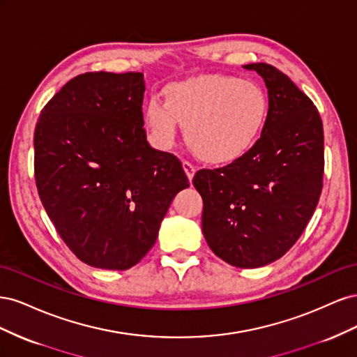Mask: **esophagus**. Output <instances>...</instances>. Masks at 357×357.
I'll use <instances>...</instances> for the list:
<instances>
[{
    "instance_id": "obj_1",
    "label": "esophagus",
    "mask_w": 357,
    "mask_h": 357,
    "mask_svg": "<svg viewBox=\"0 0 357 357\" xmlns=\"http://www.w3.org/2000/svg\"><path fill=\"white\" fill-rule=\"evenodd\" d=\"M183 168H185L186 176L189 177V180H192L193 174H195V165L190 164L189 160H183Z\"/></svg>"
}]
</instances>
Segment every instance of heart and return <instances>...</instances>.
<instances>
[{
  "mask_svg": "<svg viewBox=\"0 0 357 357\" xmlns=\"http://www.w3.org/2000/svg\"><path fill=\"white\" fill-rule=\"evenodd\" d=\"M165 102L152 98L146 122L160 147L174 143L177 122L193 153L213 164L241 158L261 137L269 114L262 84L228 74H205L168 84Z\"/></svg>",
  "mask_w": 357,
  "mask_h": 357,
  "instance_id": "heart-1",
  "label": "heart"
}]
</instances>
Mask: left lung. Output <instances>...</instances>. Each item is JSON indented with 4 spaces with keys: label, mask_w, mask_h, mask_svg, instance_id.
<instances>
[{
    "label": "left lung",
    "mask_w": 357,
    "mask_h": 357,
    "mask_svg": "<svg viewBox=\"0 0 357 357\" xmlns=\"http://www.w3.org/2000/svg\"><path fill=\"white\" fill-rule=\"evenodd\" d=\"M268 88V121L255 146L231 164L199 169L202 234L232 266L259 268L286 255L314 213L323 188V123L316 105L269 63L244 66Z\"/></svg>",
    "instance_id": "1"
}]
</instances>
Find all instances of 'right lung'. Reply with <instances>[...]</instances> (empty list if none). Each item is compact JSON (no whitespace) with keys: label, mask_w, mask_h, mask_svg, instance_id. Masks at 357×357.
Listing matches in <instances>:
<instances>
[{"label":"right lung","mask_w":357,"mask_h":357,"mask_svg":"<svg viewBox=\"0 0 357 357\" xmlns=\"http://www.w3.org/2000/svg\"><path fill=\"white\" fill-rule=\"evenodd\" d=\"M142 73H84L45 105L34 132L40 199L82 262L123 271L153 247L189 178L147 143Z\"/></svg>","instance_id":"1"}]
</instances>
